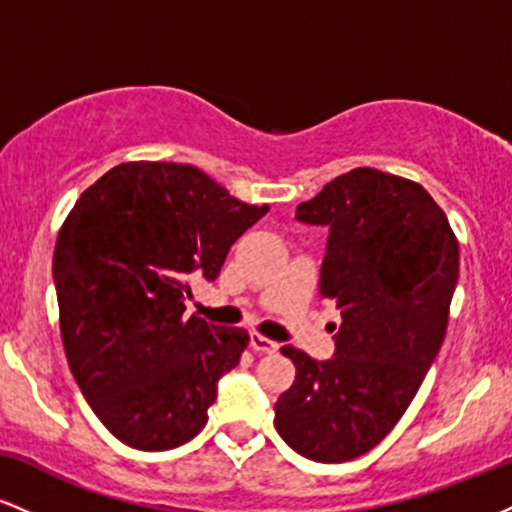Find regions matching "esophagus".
<instances>
[{"mask_svg": "<svg viewBox=\"0 0 512 512\" xmlns=\"http://www.w3.org/2000/svg\"><path fill=\"white\" fill-rule=\"evenodd\" d=\"M250 346L255 351H260V354H276V351H279V344L272 342V339L262 337V334L257 332L250 334Z\"/></svg>", "mask_w": 512, "mask_h": 512, "instance_id": "obj_1", "label": "esophagus"}]
</instances>
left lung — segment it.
Returning a JSON list of instances; mask_svg holds the SVG:
<instances>
[{"label": "left lung", "mask_w": 512, "mask_h": 512, "mask_svg": "<svg viewBox=\"0 0 512 512\" xmlns=\"http://www.w3.org/2000/svg\"><path fill=\"white\" fill-rule=\"evenodd\" d=\"M296 219L330 231L320 296L337 303L342 325L327 361L281 349L296 380L276 399L274 426L308 460L349 462L395 428L436 361L460 245L419 182L375 168L327 182Z\"/></svg>", "instance_id": "obj_1"}]
</instances>
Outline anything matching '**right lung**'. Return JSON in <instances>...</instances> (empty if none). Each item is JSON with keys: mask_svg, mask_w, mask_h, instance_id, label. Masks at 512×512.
<instances>
[{"mask_svg": "<svg viewBox=\"0 0 512 512\" xmlns=\"http://www.w3.org/2000/svg\"><path fill=\"white\" fill-rule=\"evenodd\" d=\"M187 163H120L76 199L52 276L69 368L103 426L137 450H170L207 424L221 375L250 334L185 317L197 279L267 214Z\"/></svg>", "mask_w": 512, "mask_h": 512, "instance_id": "obj_1", "label": "right lung"}]
</instances>
